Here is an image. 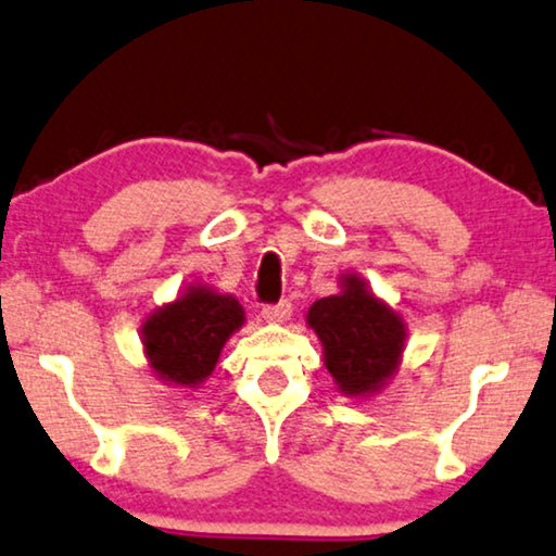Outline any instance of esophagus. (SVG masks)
Returning a JSON list of instances; mask_svg holds the SVG:
<instances>
[{"instance_id": "obj_1", "label": "esophagus", "mask_w": 556, "mask_h": 556, "mask_svg": "<svg viewBox=\"0 0 556 556\" xmlns=\"http://www.w3.org/2000/svg\"><path fill=\"white\" fill-rule=\"evenodd\" d=\"M289 315H292V304H289L287 300H279L275 304H264V309H262V317L267 319V323H285V319H289Z\"/></svg>"}]
</instances>
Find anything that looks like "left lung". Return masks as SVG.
Masks as SVG:
<instances>
[{
    "label": "left lung",
    "mask_w": 556,
    "mask_h": 556,
    "mask_svg": "<svg viewBox=\"0 0 556 556\" xmlns=\"http://www.w3.org/2000/svg\"><path fill=\"white\" fill-rule=\"evenodd\" d=\"M307 319L323 340L327 370L348 395L372 393L395 370L405 342L401 317L357 277H345L342 294L312 304Z\"/></svg>",
    "instance_id": "1"
}]
</instances>
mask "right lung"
Returning <instances> with one entry per match:
<instances>
[{
    "mask_svg": "<svg viewBox=\"0 0 556 556\" xmlns=\"http://www.w3.org/2000/svg\"><path fill=\"white\" fill-rule=\"evenodd\" d=\"M244 323L233 296L193 287L143 325L146 353L163 380L193 388L208 378L229 334Z\"/></svg>",
    "mask_w": 556,
    "mask_h": 556,
    "instance_id": "1",
    "label": "right lung"
}]
</instances>
